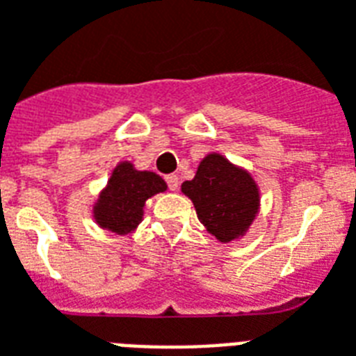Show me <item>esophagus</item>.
Instances as JSON below:
<instances>
[{"label":"esophagus","instance_id":"esophagus-1","mask_svg":"<svg viewBox=\"0 0 356 356\" xmlns=\"http://www.w3.org/2000/svg\"><path fill=\"white\" fill-rule=\"evenodd\" d=\"M165 181H167V186H169L170 191H176V189H178V184H180V180H178V176L176 175L165 176Z\"/></svg>","mask_w":356,"mask_h":356}]
</instances>
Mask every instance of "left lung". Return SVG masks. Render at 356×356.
Here are the masks:
<instances>
[{"label":"left lung","mask_w":356,"mask_h":356,"mask_svg":"<svg viewBox=\"0 0 356 356\" xmlns=\"http://www.w3.org/2000/svg\"><path fill=\"white\" fill-rule=\"evenodd\" d=\"M198 221L221 243L243 238L260 209V189L249 170L217 152L200 161L193 180L181 184Z\"/></svg>","instance_id":"left-lung-1"}]
</instances>
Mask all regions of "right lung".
<instances>
[{
	"mask_svg": "<svg viewBox=\"0 0 356 356\" xmlns=\"http://www.w3.org/2000/svg\"><path fill=\"white\" fill-rule=\"evenodd\" d=\"M163 191H167V184L161 176L150 170H137L129 161H120L98 195L92 217L104 230L126 236L143 221L148 198Z\"/></svg>",
	"mask_w": 356,
	"mask_h": 356,
	"instance_id": "obj_1",
	"label": "right lung"
}]
</instances>
